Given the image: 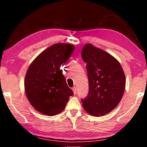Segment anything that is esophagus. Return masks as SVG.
Here are the masks:
<instances>
[{
  "instance_id": "1",
  "label": "esophagus",
  "mask_w": 147,
  "mask_h": 147,
  "mask_svg": "<svg viewBox=\"0 0 147 147\" xmlns=\"http://www.w3.org/2000/svg\"><path fill=\"white\" fill-rule=\"evenodd\" d=\"M73 89V93H74V94H75L76 93V88H75V87H73V89Z\"/></svg>"
}]
</instances>
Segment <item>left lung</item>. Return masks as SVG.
<instances>
[{"instance_id": "1", "label": "left lung", "mask_w": 147, "mask_h": 147, "mask_svg": "<svg viewBox=\"0 0 147 147\" xmlns=\"http://www.w3.org/2000/svg\"><path fill=\"white\" fill-rule=\"evenodd\" d=\"M82 58L87 63L89 80L83 107L91 115L103 116L115 108L123 97L126 85L123 69L113 56L91 44L83 47Z\"/></svg>"}]
</instances>
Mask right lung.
<instances>
[{"instance_id": "obj_1", "label": "right lung", "mask_w": 147, "mask_h": 147, "mask_svg": "<svg viewBox=\"0 0 147 147\" xmlns=\"http://www.w3.org/2000/svg\"><path fill=\"white\" fill-rule=\"evenodd\" d=\"M67 43L54 44L36 57L29 66L24 89L30 103L39 112L53 116L64 109L73 92L60 69L73 53Z\"/></svg>"}]
</instances>
